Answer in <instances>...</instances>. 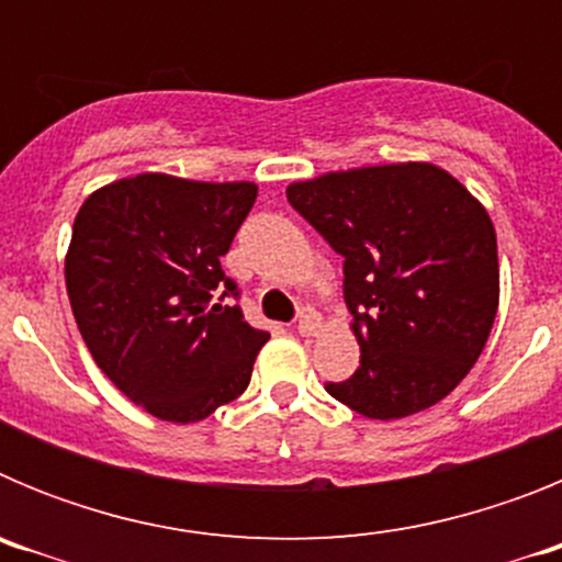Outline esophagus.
Masks as SVG:
<instances>
[{
	"instance_id": "34e87169",
	"label": "esophagus",
	"mask_w": 562,
	"mask_h": 562,
	"mask_svg": "<svg viewBox=\"0 0 562 562\" xmlns=\"http://www.w3.org/2000/svg\"><path fill=\"white\" fill-rule=\"evenodd\" d=\"M297 331H301L304 337L317 335V331H321V315L312 310L301 312V317H297Z\"/></svg>"
}]
</instances>
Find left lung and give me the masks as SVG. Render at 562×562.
Instances as JSON below:
<instances>
[{"label":"left lung","mask_w":562,"mask_h":562,"mask_svg":"<svg viewBox=\"0 0 562 562\" xmlns=\"http://www.w3.org/2000/svg\"><path fill=\"white\" fill-rule=\"evenodd\" d=\"M286 200L342 256L360 366L326 391L369 419H402L450 394L498 312L495 227L434 162H389L292 182Z\"/></svg>","instance_id":"8db88e82"}]
</instances>
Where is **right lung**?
<instances>
[{
    "label": "right lung",
    "mask_w": 562,
    "mask_h": 562,
    "mask_svg": "<svg viewBox=\"0 0 562 562\" xmlns=\"http://www.w3.org/2000/svg\"><path fill=\"white\" fill-rule=\"evenodd\" d=\"M256 182L137 173L87 196L64 278L98 369L162 422H202L245 394L270 335L252 329L220 258L247 220Z\"/></svg>",
    "instance_id": "1"
}]
</instances>
